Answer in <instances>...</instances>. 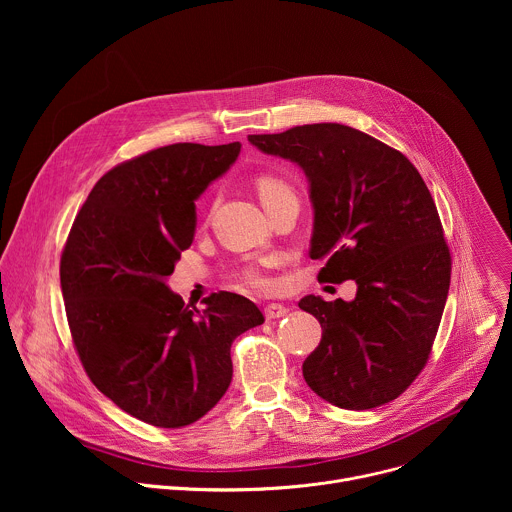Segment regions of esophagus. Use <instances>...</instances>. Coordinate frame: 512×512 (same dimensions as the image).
Segmentation results:
<instances>
[{
	"label": "esophagus",
	"instance_id": "esophagus-1",
	"mask_svg": "<svg viewBox=\"0 0 512 512\" xmlns=\"http://www.w3.org/2000/svg\"><path fill=\"white\" fill-rule=\"evenodd\" d=\"M263 312H265L267 320H277V318H283L287 314V308L283 304H267Z\"/></svg>",
	"mask_w": 512,
	"mask_h": 512
}]
</instances>
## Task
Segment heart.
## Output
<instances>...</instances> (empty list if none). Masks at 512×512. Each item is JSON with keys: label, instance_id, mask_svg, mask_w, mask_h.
<instances>
[{"label": "heart", "instance_id": "heart-1", "mask_svg": "<svg viewBox=\"0 0 512 512\" xmlns=\"http://www.w3.org/2000/svg\"><path fill=\"white\" fill-rule=\"evenodd\" d=\"M255 186H257V194H259L263 206H269L271 202H275V200H279V198H283V196H291V194H294V190H291V186H289L285 180H281V178H277V176H271V174L259 176L257 182H255ZM263 265H265V263H249V265H245V267L239 271L241 281H243L245 285H249V287L259 289V291L269 289V287H271V279L267 277Z\"/></svg>", "mask_w": 512, "mask_h": 512}]
</instances>
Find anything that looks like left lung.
I'll return each instance as SVG.
<instances>
[{
    "label": "left lung",
    "mask_w": 512,
    "mask_h": 512,
    "mask_svg": "<svg viewBox=\"0 0 512 512\" xmlns=\"http://www.w3.org/2000/svg\"><path fill=\"white\" fill-rule=\"evenodd\" d=\"M249 141L304 170L310 257L328 259L318 277L356 281L352 302L300 300L322 326L302 367L308 387L352 411L397 399L425 367L450 289V249L423 178L401 152L340 123Z\"/></svg>",
    "instance_id": "obj_1"
}]
</instances>
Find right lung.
<instances>
[{
    "mask_svg": "<svg viewBox=\"0 0 512 512\" xmlns=\"http://www.w3.org/2000/svg\"><path fill=\"white\" fill-rule=\"evenodd\" d=\"M239 154V141L174 143L119 164L91 190L62 251L66 318L89 379L156 427L190 425L221 401L233 340L265 320L231 291L196 310L166 283L194 241V202Z\"/></svg>",
    "mask_w": 512,
    "mask_h": 512,
    "instance_id": "right-lung-1",
    "label": "right lung"
}]
</instances>
